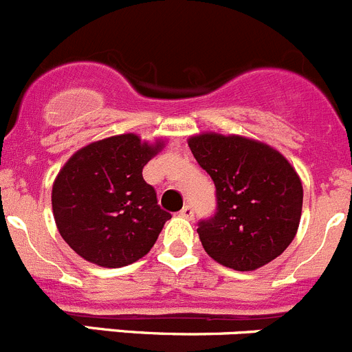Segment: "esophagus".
Masks as SVG:
<instances>
[{
  "label": "esophagus",
  "instance_id": "esophagus-1",
  "mask_svg": "<svg viewBox=\"0 0 352 352\" xmlns=\"http://www.w3.org/2000/svg\"><path fill=\"white\" fill-rule=\"evenodd\" d=\"M180 217H184V219H192V217H195V210H192L191 205H186V207L180 210Z\"/></svg>",
  "mask_w": 352,
  "mask_h": 352
}]
</instances>
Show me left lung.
<instances>
[{"label":"left lung","instance_id":"left-lung-1","mask_svg":"<svg viewBox=\"0 0 352 352\" xmlns=\"http://www.w3.org/2000/svg\"><path fill=\"white\" fill-rule=\"evenodd\" d=\"M198 164L215 184V214L198 223L207 254L239 272L283 254L302 215L303 188L289 161L270 145L236 135L189 138Z\"/></svg>","mask_w":352,"mask_h":352}]
</instances>
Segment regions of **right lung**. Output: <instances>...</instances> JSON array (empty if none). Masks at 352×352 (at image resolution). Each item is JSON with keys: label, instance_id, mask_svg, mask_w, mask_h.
<instances>
[{"label": "right lung", "instance_id": "obj_1", "mask_svg": "<svg viewBox=\"0 0 352 352\" xmlns=\"http://www.w3.org/2000/svg\"><path fill=\"white\" fill-rule=\"evenodd\" d=\"M163 142L126 133L85 145L66 161L52 186L54 219L85 261L119 268L144 258L172 217L157 205L145 164Z\"/></svg>", "mask_w": 352, "mask_h": 352}]
</instances>
